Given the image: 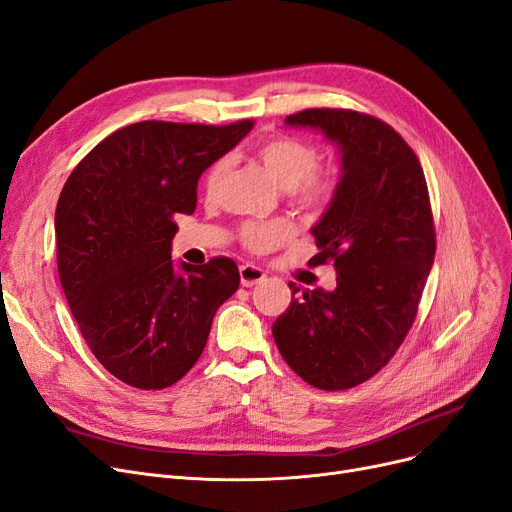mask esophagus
Returning <instances> with one entry per match:
<instances>
[{
	"instance_id": "obj_1",
	"label": "esophagus",
	"mask_w": 512,
	"mask_h": 512,
	"mask_svg": "<svg viewBox=\"0 0 512 512\" xmlns=\"http://www.w3.org/2000/svg\"><path fill=\"white\" fill-rule=\"evenodd\" d=\"M238 270H240V284L242 286H253V284L265 280V272L261 268H257V265L244 263V265H240Z\"/></svg>"
}]
</instances>
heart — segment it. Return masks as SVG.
Listing matches in <instances>:
<instances>
[{
    "label": "heart",
    "mask_w": 512,
    "mask_h": 512,
    "mask_svg": "<svg viewBox=\"0 0 512 512\" xmlns=\"http://www.w3.org/2000/svg\"><path fill=\"white\" fill-rule=\"evenodd\" d=\"M257 154L274 180L286 190L293 201L307 209H324L335 201L339 190V175L332 167L318 165V150L291 136H276L265 140ZM226 171V161L211 165L205 177V190L213 196ZM295 234V224L286 217L249 219L238 230L242 247L253 253H268Z\"/></svg>",
    "instance_id": "heart-1"
}]
</instances>
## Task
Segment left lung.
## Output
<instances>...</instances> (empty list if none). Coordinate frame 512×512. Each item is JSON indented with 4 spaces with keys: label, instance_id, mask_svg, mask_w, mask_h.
Masks as SVG:
<instances>
[{
    "label": "left lung",
    "instance_id": "8db88e82",
    "mask_svg": "<svg viewBox=\"0 0 512 512\" xmlns=\"http://www.w3.org/2000/svg\"><path fill=\"white\" fill-rule=\"evenodd\" d=\"M288 125L316 127L341 148L335 201L311 230V268L332 263L337 288L291 282L272 326L284 362L305 383L343 391L393 358L418 314L435 257L429 188L408 142L385 121L349 108H307Z\"/></svg>",
    "mask_w": 512,
    "mask_h": 512
}]
</instances>
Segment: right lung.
<instances>
[{"label": "right lung", "mask_w": 512, "mask_h": 512, "mask_svg": "<svg viewBox=\"0 0 512 512\" xmlns=\"http://www.w3.org/2000/svg\"><path fill=\"white\" fill-rule=\"evenodd\" d=\"M253 121H140L94 146L56 205L58 276L96 360L136 389H165L201 358L215 311L240 284L230 257L182 263L173 217L194 213L201 173Z\"/></svg>", "instance_id": "add662e5"}]
</instances>
